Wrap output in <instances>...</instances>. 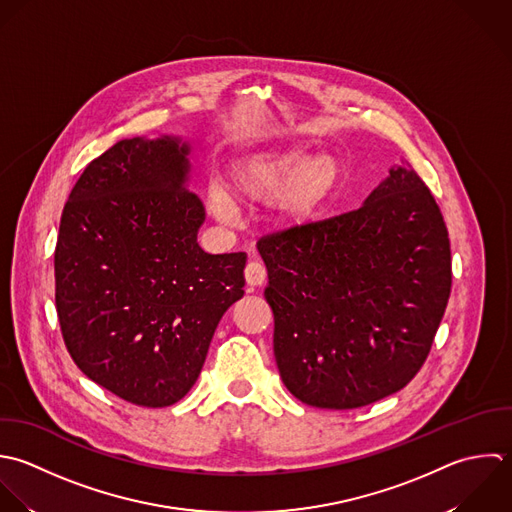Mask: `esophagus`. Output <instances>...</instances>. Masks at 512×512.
Segmentation results:
<instances>
[{
	"label": "esophagus",
	"mask_w": 512,
	"mask_h": 512,
	"mask_svg": "<svg viewBox=\"0 0 512 512\" xmlns=\"http://www.w3.org/2000/svg\"><path fill=\"white\" fill-rule=\"evenodd\" d=\"M267 279V269L261 261H249L245 267V281L249 287H259Z\"/></svg>",
	"instance_id": "1"
}]
</instances>
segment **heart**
<instances>
[{"label":"heart","mask_w":512,"mask_h":512,"mask_svg":"<svg viewBox=\"0 0 512 512\" xmlns=\"http://www.w3.org/2000/svg\"><path fill=\"white\" fill-rule=\"evenodd\" d=\"M337 183V165L327 155L309 157L303 147H275L251 155L229 175L223 195H213V211L229 217L231 203L269 201L283 227L309 221Z\"/></svg>","instance_id":"b5f03b06"}]
</instances>
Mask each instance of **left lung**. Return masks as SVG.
Returning <instances> with one entry per match:
<instances>
[{
    "label": "left lung",
    "mask_w": 512,
    "mask_h": 512,
    "mask_svg": "<svg viewBox=\"0 0 512 512\" xmlns=\"http://www.w3.org/2000/svg\"><path fill=\"white\" fill-rule=\"evenodd\" d=\"M285 387L305 405L359 409L411 383L451 295L441 209L411 165L349 213L257 241Z\"/></svg>",
    "instance_id": "1"
}]
</instances>
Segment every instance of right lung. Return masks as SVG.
Segmentation results:
<instances>
[{"mask_svg":"<svg viewBox=\"0 0 512 512\" xmlns=\"http://www.w3.org/2000/svg\"><path fill=\"white\" fill-rule=\"evenodd\" d=\"M179 137L121 139L73 185L55 245V307L73 363L139 407L195 385L223 313L243 297L245 253L209 255Z\"/></svg>","mask_w":512,"mask_h":512,"instance_id":"1","label":"right lung"}]
</instances>
